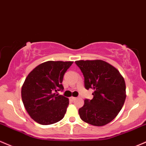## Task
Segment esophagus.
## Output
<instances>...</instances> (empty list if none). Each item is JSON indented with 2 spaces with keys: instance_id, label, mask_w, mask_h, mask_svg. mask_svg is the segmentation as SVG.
<instances>
[{
  "instance_id": "obj_1",
  "label": "esophagus",
  "mask_w": 146,
  "mask_h": 146,
  "mask_svg": "<svg viewBox=\"0 0 146 146\" xmlns=\"http://www.w3.org/2000/svg\"><path fill=\"white\" fill-rule=\"evenodd\" d=\"M75 99H76V98L75 97H73V96H72V97H70V100H71V101H74L75 100Z\"/></svg>"
}]
</instances>
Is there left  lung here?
Returning a JSON list of instances; mask_svg holds the SVG:
<instances>
[{
	"label": "left lung",
	"mask_w": 146,
	"mask_h": 146,
	"mask_svg": "<svg viewBox=\"0 0 146 146\" xmlns=\"http://www.w3.org/2000/svg\"><path fill=\"white\" fill-rule=\"evenodd\" d=\"M83 73L85 87L92 89L94 98L85 99L78 109L82 120L91 125L102 126L111 122L124 105L126 84L115 67L102 60L75 61Z\"/></svg>",
	"instance_id": "obj_1"
}]
</instances>
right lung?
I'll return each mask as SVG.
<instances>
[{
  "instance_id": "obj_1",
  "label": "right lung",
  "mask_w": 146,
  "mask_h": 146,
  "mask_svg": "<svg viewBox=\"0 0 146 146\" xmlns=\"http://www.w3.org/2000/svg\"><path fill=\"white\" fill-rule=\"evenodd\" d=\"M72 63L46 61L34 68L26 78L22 87V100L27 113L36 122L49 125L64 117L69 99L57 92L63 90V76Z\"/></svg>"
}]
</instances>
